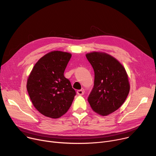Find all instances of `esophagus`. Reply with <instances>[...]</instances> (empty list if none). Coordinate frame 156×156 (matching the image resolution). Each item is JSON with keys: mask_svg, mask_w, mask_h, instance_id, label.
Masks as SVG:
<instances>
[{"mask_svg": "<svg viewBox=\"0 0 156 156\" xmlns=\"http://www.w3.org/2000/svg\"><path fill=\"white\" fill-rule=\"evenodd\" d=\"M77 94L78 95H83L84 94V91L82 90H78L77 91Z\"/></svg>", "mask_w": 156, "mask_h": 156, "instance_id": "34e87169", "label": "esophagus"}]
</instances>
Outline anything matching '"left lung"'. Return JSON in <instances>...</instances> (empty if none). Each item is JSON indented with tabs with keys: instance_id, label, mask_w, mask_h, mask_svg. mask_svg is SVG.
<instances>
[{
	"instance_id": "left-lung-1",
	"label": "left lung",
	"mask_w": 156,
	"mask_h": 156,
	"mask_svg": "<svg viewBox=\"0 0 156 156\" xmlns=\"http://www.w3.org/2000/svg\"><path fill=\"white\" fill-rule=\"evenodd\" d=\"M86 57L94 70V85L88 101L92 109L102 116L118 110L129 92L128 76L116 59L105 52H93Z\"/></svg>"
}]
</instances>
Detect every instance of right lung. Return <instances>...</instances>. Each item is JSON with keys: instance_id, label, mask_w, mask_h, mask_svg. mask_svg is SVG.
<instances>
[{"instance_id": "add662e5", "label": "right lung", "mask_w": 156, "mask_h": 156, "mask_svg": "<svg viewBox=\"0 0 156 156\" xmlns=\"http://www.w3.org/2000/svg\"><path fill=\"white\" fill-rule=\"evenodd\" d=\"M71 54L52 51L44 55L33 68L27 88L34 107L44 116L53 119L68 111L76 92L64 76Z\"/></svg>"}]
</instances>
